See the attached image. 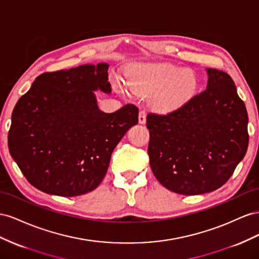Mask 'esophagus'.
I'll return each instance as SVG.
<instances>
[{
  "label": "esophagus",
  "instance_id": "esophagus-1",
  "mask_svg": "<svg viewBox=\"0 0 259 259\" xmlns=\"http://www.w3.org/2000/svg\"><path fill=\"white\" fill-rule=\"evenodd\" d=\"M145 121H146V113L145 110H141V112L139 113V122L145 123Z\"/></svg>",
  "mask_w": 259,
  "mask_h": 259
}]
</instances>
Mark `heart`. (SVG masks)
Returning a JSON list of instances; mask_svg holds the SVG:
<instances>
[{
  "mask_svg": "<svg viewBox=\"0 0 259 259\" xmlns=\"http://www.w3.org/2000/svg\"><path fill=\"white\" fill-rule=\"evenodd\" d=\"M128 87L136 92L152 94L151 103L157 110L166 112L178 106L193 93L196 78L191 70L171 64L139 65L127 76ZM127 85L116 83L117 90L123 92Z\"/></svg>",
  "mask_w": 259,
  "mask_h": 259,
  "instance_id": "b5f03b06",
  "label": "heart"
}]
</instances>
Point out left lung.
I'll use <instances>...</instances> for the list:
<instances>
[{
  "label": "left lung",
  "mask_w": 259,
  "mask_h": 259,
  "mask_svg": "<svg viewBox=\"0 0 259 259\" xmlns=\"http://www.w3.org/2000/svg\"><path fill=\"white\" fill-rule=\"evenodd\" d=\"M206 70L203 92L171 113L146 117L152 171L166 189L183 195L224 186L247 151V112L232 78Z\"/></svg>",
  "instance_id": "8db88e82"
}]
</instances>
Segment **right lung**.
Here are the masks:
<instances>
[{"instance_id":"right-lung-1","label":"right lung","mask_w":259,"mask_h":259,"mask_svg":"<svg viewBox=\"0 0 259 259\" xmlns=\"http://www.w3.org/2000/svg\"><path fill=\"white\" fill-rule=\"evenodd\" d=\"M108 64L44 72L12 114L9 149L34 188L77 196L99 187L116 145L139 109L127 104L112 114L99 109L94 91L112 92Z\"/></svg>"}]
</instances>
